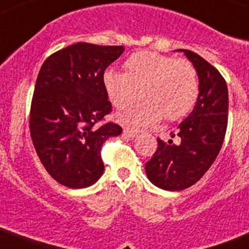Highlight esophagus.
Instances as JSON below:
<instances>
[{"label": "esophagus", "mask_w": 249, "mask_h": 249, "mask_svg": "<svg viewBox=\"0 0 249 249\" xmlns=\"http://www.w3.org/2000/svg\"><path fill=\"white\" fill-rule=\"evenodd\" d=\"M137 132L133 131V129H129V128H124L123 129V136L124 137H128V138H134L137 137Z\"/></svg>", "instance_id": "1"}]
</instances>
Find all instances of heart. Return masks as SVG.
Returning <instances> with one entry per match:
<instances>
[{"label":"heart","instance_id":"b5f03b06","mask_svg":"<svg viewBox=\"0 0 249 249\" xmlns=\"http://www.w3.org/2000/svg\"><path fill=\"white\" fill-rule=\"evenodd\" d=\"M124 73L105 71L104 87L116 108L127 107L138 96L142 100L120 113L117 121L129 128L151 126L164 116L175 121L186 116L199 94V79L193 63L159 52L139 51L129 56Z\"/></svg>","mask_w":249,"mask_h":249}]
</instances>
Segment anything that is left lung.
<instances>
[{"mask_svg": "<svg viewBox=\"0 0 249 249\" xmlns=\"http://www.w3.org/2000/svg\"><path fill=\"white\" fill-rule=\"evenodd\" d=\"M179 51L197 70L199 95L177 132H171L172 137H179V144L158 138V149L145 164L148 178L166 191L188 188L209 170L224 143L229 115L227 85L221 73L196 52Z\"/></svg>", "mask_w": 249, "mask_h": 249, "instance_id": "obj_1", "label": "left lung"}]
</instances>
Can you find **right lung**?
<instances>
[{
    "instance_id": "1",
    "label": "right lung",
    "mask_w": 249,
    "mask_h": 249,
    "mask_svg": "<svg viewBox=\"0 0 249 249\" xmlns=\"http://www.w3.org/2000/svg\"><path fill=\"white\" fill-rule=\"evenodd\" d=\"M123 50L77 42L50 55L40 68L30 106V136L42 166L63 186L95 183L104 172L101 145L122 133L120 124L104 122L112 106L103 77Z\"/></svg>"
}]
</instances>
